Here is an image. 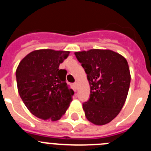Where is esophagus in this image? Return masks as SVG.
Instances as JSON below:
<instances>
[{"instance_id":"1","label":"esophagus","mask_w":151,"mask_h":151,"mask_svg":"<svg viewBox=\"0 0 151 151\" xmlns=\"http://www.w3.org/2000/svg\"><path fill=\"white\" fill-rule=\"evenodd\" d=\"M73 85H74L75 88H76V90H77V82H75L74 84H73Z\"/></svg>"}]
</instances>
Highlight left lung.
I'll list each match as a JSON object with an SVG mask.
<instances>
[{
    "mask_svg": "<svg viewBox=\"0 0 151 151\" xmlns=\"http://www.w3.org/2000/svg\"><path fill=\"white\" fill-rule=\"evenodd\" d=\"M75 55L87 74L90 98L83 103L88 121L97 125L111 122L125 102L131 82L127 60L110 50L91 49Z\"/></svg>",
    "mask_w": 151,
    "mask_h": 151,
    "instance_id": "left-lung-1",
    "label": "left lung"
}]
</instances>
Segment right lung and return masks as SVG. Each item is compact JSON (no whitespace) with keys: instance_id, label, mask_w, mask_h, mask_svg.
<instances>
[{"instance_id":"1","label":"right lung","mask_w":151,"mask_h":151,"mask_svg":"<svg viewBox=\"0 0 151 151\" xmlns=\"http://www.w3.org/2000/svg\"><path fill=\"white\" fill-rule=\"evenodd\" d=\"M69 54V51L37 50L19 64L16 71L19 94L36 117L57 121L69 107L74 91L66 82V70L59 69Z\"/></svg>"}]
</instances>
